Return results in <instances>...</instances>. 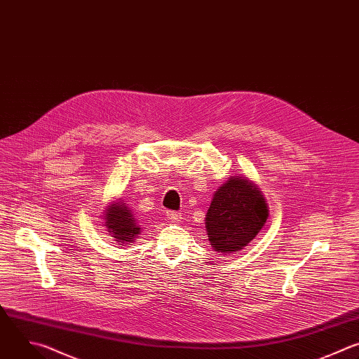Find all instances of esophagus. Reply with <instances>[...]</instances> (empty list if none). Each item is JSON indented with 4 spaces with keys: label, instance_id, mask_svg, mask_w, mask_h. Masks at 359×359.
Instances as JSON below:
<instances>
[{
    "label": "esophagus",
    "instance_id": "34e87169",
    "mask_svg": "<svg viewBox=\"0 0 359 359\" xmlns=\"http://www.w3.org/2000/svg\"><path fill=\"white\" fill-rule=\"evenodd\" d=\"M181 217H182V215H181L180 212H174V210H168V212H167V218H168L170 221H172V222H180Z\"/></svg>",
    "mask_w": 359,
    "mask_h": 359
}]
</instances>
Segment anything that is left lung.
Listing matches in <instances>:
<instances>
[{
	"label": "left lung",
	"mask_w": 359,
	"mask_h": 359,
	"mask_svg": "<svg viewBox=\"0 0 359 359\" xmlns=\"http://www.w3.org/2000/svg\"><path fill=\"white\" fill-rule=\"evenodd\" d=\"M269 217L262 191L246 177H231L215 191L205 225L213 250L224 255L248 246Z\"/></svg>",
	"instance_id": "1"
}]
</instances>
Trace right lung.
<instances>
[{"label": "right lung", "instance_id": "obj_1", "mask_svg": "<svg viewBox=\"0 0 359 359\" xmlns=\"http://www.w3.org/2000/svg\"><path fill=\"white\" fill-rule=\"evenodd\" d=\"M104 226L120 243L128 245L140 235V225L124 202H111L104 212Z\"/></svg>", "mask_w": 359, "mask_h": 359}]
</instances>
